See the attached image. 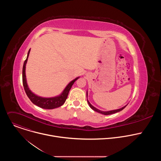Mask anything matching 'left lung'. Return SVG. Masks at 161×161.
I'll return each instance as SVG.
<instances>
[{
  "mask_svg": "<svg viewBox=\"0 0 161 161\" xmlns=\"http://www.w3.org/2000/svg\"><path fill=\"white\" fill-rule=\"evenodd\" d=\"M87 94H88V91H86V97H87ZM87 102H88V104L89 106H90L92 109L93 110H94L95 111H97V112H98V113H99L103 114H104V115H108V114H113V113H115L119 112V111H122V109H124L127 106V105L123 106L122 108H120L117 109H113V110H110V111H101V110H100V109L96 108L94 107V106L92 105V104H90V103L88 101V99H87Z\"/></svg>",
  "mask_w": 161,
  "mask_h": 161,
  "instance_id": "left-lung-1",
  "label": "left lung"
}]
</instances>
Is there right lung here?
Wrapping results in <instances>:
<instances>
[{"instance_id":"1","label":"right lung","mask_w":161,"mask_h":161,"mask_svg":"<svg viewBox=\"0 0 161 161\" xmlns=\"http://www.w3.org/2000/svg\"><path fill=\"white\" fill-rule=\"evenodd\" d=\"M31 52V49L29 50L27 53V57L26 60L24 62V66H23V71H22V80H23V85H24V87L25 89V91L26 92L27 96L30 99V100L32 101L33 104L35 105L43 108V109H52L54 108H58L61 106H62L64 103L65 102L68 94L69 92V91L74 84V83L80 78V76L76 78L71 81H70L67 84V85L65 87L64 90L62 92V93L57 96L52 97H43L39 96L36 94H35L34 92L31 90L29 88L27 82V78H26V74H25V69H26V64L28 60V58L29 56V53Z\"/></svg>"}]
</instances>
